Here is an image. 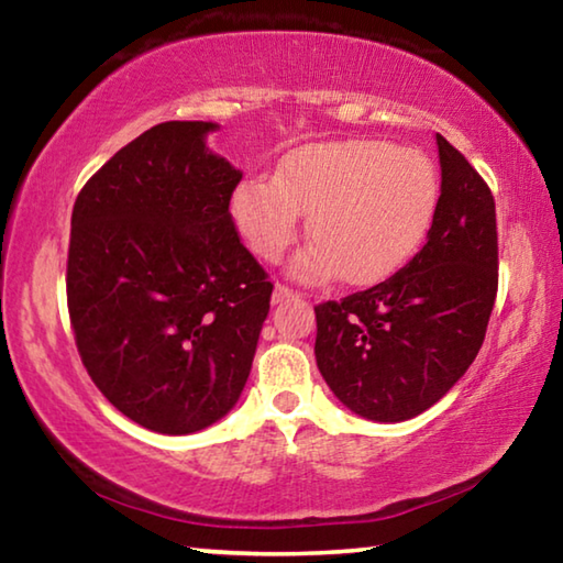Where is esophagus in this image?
I'll list each match as a JSON object with an SVG mask.
<instances>
[{
  "mask_svg": "<svg viewBox=\"0 0 563 563\" xmlns=\"http://www.w3.org/2000/svg\"><path fill=\"white\" fill-rule=\"evenodd\" d=\"M298 290H292V288H288V285H283V283H278L275 285V290H273V302H283V300H288V298H298Z\"/></svg>",
  "mask_w": 563,
  "mask_h": 563,
  "instance_id": "obj_1",
  "label": "esophagus"
}]
</instances>
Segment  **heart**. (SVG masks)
Masks as SVG:
<instances>
[{
	"instance_id": "obj_1",
	"label": "heart",
	"mask_w": 563,
	"mask_h": 563,
	"mask_svg": "<svg viewBox=\"0 0 563 563\" xmlns=\"http://www.w3.org/2000/svg\"><path fill=\"white\" fill-rule=\"evenodd\" d=\"M440 201V170L419 148L389 141H320L288 151L273 178L235 186L231 216L247 247L278 261L308 213L305 247L290 263L300 280L340 275L369 285L395 273L417 251Z\"/></svg>"
}]
</instances>
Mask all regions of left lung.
I'll list each match as a JSON object with an SVG mask.
<instances>
[{
  "label": "left lung",
  "instance_id": "8db88e82",
  "mask_svg": "<svg viewBox=\"0 0 563 563\" xmlns=\"http://www.w3.org/2000/svg\"><path fill=\"white\" fill-rule=\"evenodd\" d=\"M442 194L405 268L373 288L316 305V360L342 405L402 422L450 393L487 335L499 288L494 196L437 133Z\"/></svg>",
  "mask_w": 563,
  "mask_h": 563
}]
</instances>
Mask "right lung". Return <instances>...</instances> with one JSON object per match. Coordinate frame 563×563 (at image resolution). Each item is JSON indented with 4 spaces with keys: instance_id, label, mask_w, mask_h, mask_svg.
<instances>
[{
    "instance_id": "right-lung-1",
    "label": "right lung",
    "mask_w": 563,
    "mask_h": 563,
    "mask_svg": "<svg viewBox=\"0 0 563 563\" xmlns=\"http://www.w3.org/2000/svg\"><path fill=\"white\" fill-rule=\"evenodd\" d=\"M211 121H166L117 151L71 211L66 305L101 395L161 434L213 424L241 397L273 283L241 243L243 174Z\"/></svg>"
}]
</instances>
